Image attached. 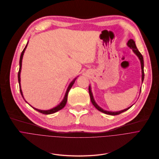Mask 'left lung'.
I'll use <instances>...</instances> for the list:
<instances>
[{
  "mask_svg": "<svg viewBox=\"0 0 159 159\" xmlns=\"http://www.w3.org/2000/svg\"><path fill=\"white\" fill-rule=\"evenodd\" d=\"M127 46L129 47H130V48L132 49L134 53H135V54L138 57V58L139 59L140 61H141V70H142V82H143L144 80V60H143V57L142 56V54H141V53L139 52V51L138 50V49L136 47V45H135V41L132 39H130L129 40V41L127 42ZM141 91H140V93H141ZM89 96H90V99H91V101L93 103V105H94V106L97 108V109H98L99 111L102 112H103L105 114H109V115H112V116H115V115H118L126 111H127L128 109H129L132 106L126 108L124 110H122V111H118V112H111V111H105L103 110L102 108H101L100 107H99L98 105H97V103L95 102L94 100V98H93V93L91 92V86H89Z\"/></svg>",
  "mask_w": 159,
  "mask_h": 159,
  "instance_id": "8db88e82",
  "label": "left lung"
}]
</instances>
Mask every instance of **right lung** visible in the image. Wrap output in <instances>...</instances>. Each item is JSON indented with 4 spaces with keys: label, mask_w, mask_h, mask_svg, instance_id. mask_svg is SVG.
I'll list each match as a JSON object with an SVG mask.
<instances>
[{
    "label": "right lung",
    "mask_w": 159,
    "mask_h": 159,
    "mask_svg": "<svg viewBox=\"0 0 159 159\" xmlns=\"http://www.w3.org/2000/svg\"><path fill=\"white\" fill-rule=\"evenodd\" d=\"M27 44H28V42H27V43L25 47L24 48V49L23 51L22 52V54H21V56H20V62H19V64H20V68H19V71H18V83H19V86H20V91L21 94H22V96L23 98L24 99V100H25V98H24L22 91V89H21V86H20V72H21V69H22V62L23 56H24V52H25V49H26V48H27ZM76 79H77V78H75L73 81L71 82V83L70 84L69 86H68V88H67V90H66V93H65L64 98H63V100H62V102H61L58 105H57L56 107H54L53 109H50V110L43 111V110H39V109H36V108L33 107V106H31V105H30V106H31L32 107H33L34 109H35L36 111H37L41 112V113H42V114H50L55 113V112H56L60 111V110L62 109V108H64V107L65 106V105H66V102H67V98H68V92H69V91L70 90V89L71 88L72 86L73 85V84H74V82H75V81ZM25 102H26V101H25Z\"/></svg>",
    "instance_id": "obj_1"
}]
</instances>
